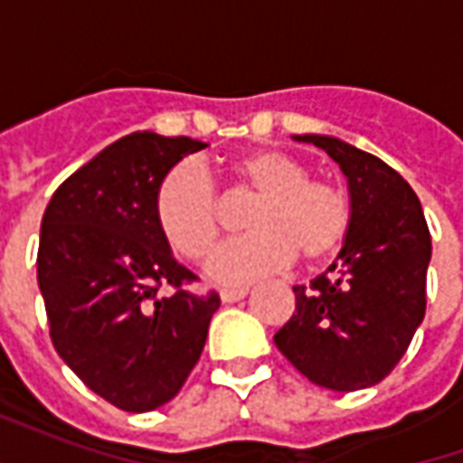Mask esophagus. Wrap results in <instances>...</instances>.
<instances>
[{"instance_id":"obj_1","label":"esophagus","mask_w":463,"mask_h":463,"mask_svg":"<svg viewBox=\"0 0 463 463\" xmlns=\"http://www.w3.org/2000/svg\"><path fill=\"white\" fill-rule=\"evenodd\" d=\"M248 288H232V290H221V300L222 302H238L248 295Z\"/></svg>"}]
</instances>
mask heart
<instances>
[{"label":"heart","mask_w":463,"mask_h":463,"mask_svg":"<svg viewBox=\"0 0 463 463\" xmlns=\"http://www.w3.org/2000/svg\"><path fill=\"white\" fill-rule=\"evenodd\" d=\"M232 188L255 198L242 228L245 238L213 252L208 275L225 285L258 280L290 265L330 260L347 241L352 203L340 185L310 178L307 165L290 153L252 148L225 165ZM153 215L163 241L185 260H203L221 235V205L208 175L181 163L163 175L153 195Z\"/></svg>","instance_id":"obj_1"}]
</instances>
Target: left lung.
I'll use <instances>...</instances> for the list:
<instances>
[{"mask_svg":"<svg viewBox=\"0 0 463 463\" xmlns=\"http://www.w3.org/2000/svg\"><path fill=\"white\" fill-rule=\"evenodd\" d=\"M340 163L352 228L337 260L295 285V315L275 345L305 377L354 392L377 384L404 357L427 312L431 235L417 193L377 156L332 136H295Z\"/></svg>","mask_w":463,"mask_h":463,"instance_id":"obj_1","label":"left lung"}]
</instances>
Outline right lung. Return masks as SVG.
Instances as JSON below:
<instances>
[{
	"instance_id": "right-lung-1",
	"label": "right lung",
	"mask_w": 463,
	"mask_h": 463,
	"mask_svg": "<svg viewBox=\"0 0 463 463\" xmlns=\"http://www.w3.org/2000/svg\"><path fill=\"white\" fill-rule=\"evenodd\" d=\"M208 143L136 131L71 173L46 205L36 255L49 335L86 387L123 411L181 392L201 359L218 292L171 255L153 195L175 163Z\"/></svg>"
}]
</instances>
